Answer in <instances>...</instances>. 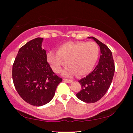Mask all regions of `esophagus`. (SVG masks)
<instances>
[{"label":"esophagus","instance_id":"esophagus-1","mask_svg":"<svg viewBox=\"0 0 133 133\" xmlns=\"http://www.w3.org/2000/svg\"><path fill=\"white\" fill-rule=\"evenodd\" d=\"M63 81H64L65 82H66V83H72V80L66 79H63Z\"/></svg>","mask_w":133,"mask_h":133}]
</instances>
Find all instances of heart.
<instances>
[{
	"instance_id": "obj_1",
	"label": "heart",
	"mask_w": 133,
	"mask_h": 133,
	"mask_svg": "<svg viewBox=\"0 0 133 133\" xmlns=\"http://www.w3.org/2000/svg\"><path fill=\"white\" fill-rule=\"evenodd\" d=\"M99 56V48L92 42H66L59 45L58 51L51 50L47 53V60L52 70L59 72L62 67L70 65L62 71L65 76L76 72L79 76L88 74L92 70Z\"/></svg>"
}]
</instances>
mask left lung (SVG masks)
Masks as SVG:
<instances>
[{"instance_id":"1","label":"left lung","mask_w":133,"mask_h":133,"mask_svg":"<svg viewBox=\"0 0 133 133\" xmlns=\"http://www.w3.org/2000/svg\"><path fill=\"white\" fill-rule=\"evenodd\" d=\"M97 43L101 49L99 63L92 71L85 77L79 80L81 91L76 96L86 103H94L106 94L113 78L115 67L112 52L106 45L94 37H89Z\"/></svg>"}]
</instances>
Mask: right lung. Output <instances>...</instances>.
<instances>
[{
	"label": "right lung",
	"mask_w": 133,
	"mask_h": 133,
	"mask_svg": "<svg viewBox=\"0 0 133 133\" xmlns=\"http://www.w3.org/2000/svg\"><path fill=\"white\" fill-rule=\"evenodd\" d=\"M43 40L37 37L22 46L12 65V80L16 91L26 102L36 107L50 102L62 81L47 62Z\"/></svg>",
	"instance_id": "add662e5"
}]
</instances>
